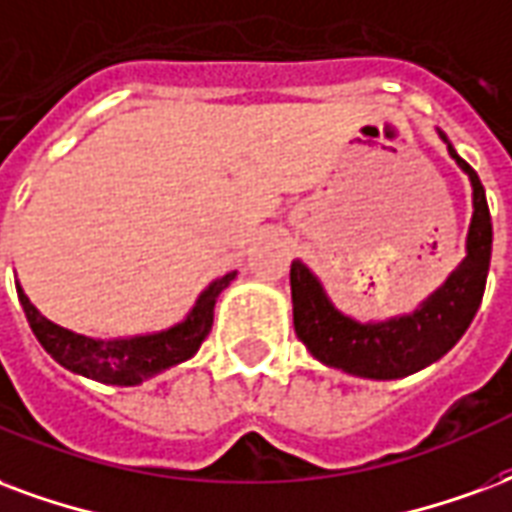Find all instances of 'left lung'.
<instances>
[{
	"label": "left lung",
	"instance_id": "left-lung-1",
	"mask_svg": "<svg viewBox=\"0 0 512 512\" xmlns=\"http://www.w3.org/2000/svg\"><path fill=\"white\" fill-rule=\"evenodd\" d=\"M448 154L467 173L472 187V219L467 230V255L448 279L426 295L412 312L388 320H355L336 309L323 282L301 260L290 266L293 325L298 339L317 361L363 380H401L439 361L464 336L478 312L491 263V214L478 173L453 149L442 130Z\"/></svg>",
	"mask_w": 512,
	"mask_h": 512
}]
</instances>
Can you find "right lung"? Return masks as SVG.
<instances>
[{"label":"right lung","instance_id":"1","mask_svg":"<svg viewBox=\"0 0 512 512\" xmlns=\"http://www.w3.org/2000/svg\"><path fill=\"white\" fill-rule=\"evenodd\" d=\"M236 279V271L217 276L211 285L198 295L195 306L181 323L170 325L165 331L138 333V336H116V339H97V336H83L64 325L48 320L37 306L26 298L24 287L15 279L18 301L24 306L29 328L43 344V350L54 358L67 372L81 374L102 385H140L154 374L165 372L170 366L189 361L200 344L211 331L214 323V306L219 293Z\"/></svg>","mask_w":512,"mask_h":512}]
</instances>
